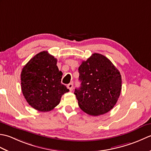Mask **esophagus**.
Returning a JSON list of instances; mask_svg holds the SVG:
<instances>
[{
    "instance_id": "obj_1",
    "label": "esophagus",
    "mask_w": 151,
    "mask_h": 151,
    "mask_svg": "<svg viewBox=\"0 0 151 151\" xmlns=\"http://www.w3.org/2000/svg\"><path fill=\"white\" fill-rule=\"evenodd\" d=\"M67 88L69 89L70 91H71L73 90V84H72V83H70V84H67Z\"/></svg>"
}]
</instances>
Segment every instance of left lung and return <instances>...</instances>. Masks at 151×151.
<instances>
[{"label": "left lung", "instance_id": "left-lung-1", "mask_svg": "<svg viewBox=\"0 0 151 151\" xmlns=\"http://www.w3.org/2000/svg\"><path fill=\"white\" fill-rule=\"evenodd\" d=\"M81 87L75 93L79 107L93 116L107 113L121 91V75L106 57L94 53L78 67Z\"/></svg>", "mask_w": 151, "mask_h": 151}]
</instances>
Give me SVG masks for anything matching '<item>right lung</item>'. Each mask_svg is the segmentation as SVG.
Returning <instances> with one entry per match:
<instances>
[{"label":"right lung","instance_id":"right-lung-1","mask_svg":"<svg viewBox=\"0 0 151 151\" xmlns=\"http://www.w3.org/2000/svg\"><path fill=\"white\" fill-rule=\"evenodd\" d=\"M57 59L43 51L30 59L21 74L22 94L30 106L40 111H49L58 105L69 89L61 83L62 72Z\"/></svg>","mask_w":151,"mask_h":151}]
</instances>
